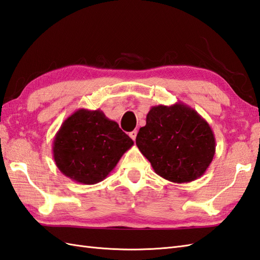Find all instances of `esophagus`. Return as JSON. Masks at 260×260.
Listing matches in <instances>:
<instances>
[{"instance_id": "esophagus-1", "label": "esophagus", "mask_w": 260, "mask_h": 260, "mask_svg": "<svg viewBox=\"0 0 260 260\" xmlns=\"http://www.w3.org/2000/svg\"><path fill=\"white\" fill-rule=\"evenodd\" d=\"M136 136H137V131H132V132L129 133V137L132 138L133 141L136 140Z\"/></svg>"}]
</instances>
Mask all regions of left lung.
Listing matches in <instances>:
<instances>
[{"instance_id": "left-lung-1", "label": "left lung", "mask_w": 260, "mask_h": 260, "mask_svg": "<svg viewBox=\"0 0 260 260\" xmlns=\"http://www.w3.org/2000/svg\"><path fill=\"white\" fill-rule=\"evenodd\" d=\"M136 145L156 174L177 184L201 177L216 149L209 124L194 108L179 102L150 108Z\"/></svg>"}]
</instances>
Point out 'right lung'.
Segmentation results:
<instances>
[{"mask_svg":"<svg viewBox=\"0 0 260 260\" xmlns=\"http://www.w3.org/2000/svg\"><path fill=\"white\" fill-rule=\"evenodd\" d=\"M134 142L100 110L85 108L66 118L53 142L57 168L74 182L93 185L107 177Z\"/></svg>","mask_w":260,"mask_h":260,"instance_id":"1","label":"right lung"}]
</instances>
